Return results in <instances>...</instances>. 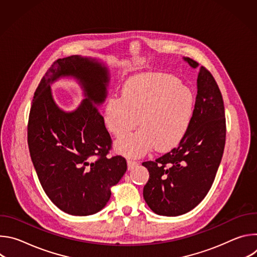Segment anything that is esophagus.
I'll return each mask as SVG.
<instances>
[{
    "label": "esophagus",
    "mask_w": 257,
    "mask_h": 257,
    "mask_svg": "<svg viewBox=\"0 0 257 257\" xmlns=\"http://www.w3.org/2000/svg\"><path fill=\"white\" fill-rule=\"evenodd\" d=\"M127 165H128V170H132L138 165V162H136L134 160H131V159H128L127 160Z\"/></svg>",
    "instance_id": "34e87169"
}]
</instances>
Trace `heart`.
<instances>
[{
  "label": "heart",
  "instance_id": "1",
  "mask_svg": "<svg viewBox=\"0 0 257 257\" xmlns=\"http://www.w3.org/2000/svg\"><path fill=\"white\" fill-rule=\"evenodd\" d=\"M192 91L169 74L153 73L129 80L122 96L109 98L104 106L106 128L123 135L138 125L141 128L117 141V149L129 156L139 157L152 148L169 151L184 138L194 115Z\"/></svg>",
  "mask_w": 257,
  "mask_h": 257
}]
</instances>
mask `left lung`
<instances>
[{
	"label": "left lung",
	"mask_w": 257,
	"mask_h": 257,
	"mask_svg": "<svg viewBox=\"0 0 257 257\" xmlns=\"http://www.w3.org/2000/svg\"><path fill=\"white\" fill-rule=\"evenodd\" d=\"M190 66L198 63L185 58ZM226 143L224 100L211 73L200 68L194 115L186 136L176 148L143 162L150 179L145 202L161 215L175 216L193 209L206 196L221 164Z\"/></svg>",
	"instance_id": "obj_1"
}]
</instances>
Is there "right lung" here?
<instances>
[{"label": "right lung", "mask_w": 257, "mask_h": 257, "mask_svg": "<svg viewBox=\"0 0 257 257\" xmlns=\"http://www.w3.org/2000/svg\"><path fill=\"white\" fill-rule=\"evenodd\" d=\"M61 76H74L86 91L73 113L61 111L50 94L49 82ZM107 81L105 67L70 56L52 64L34 92L27 124L30 158L46 194L69 214L99 211L127 170L125 158L107 157L113 141L98 108Z\"/></svg>", "instance_id": "right-lung-1"}]
</instances>
